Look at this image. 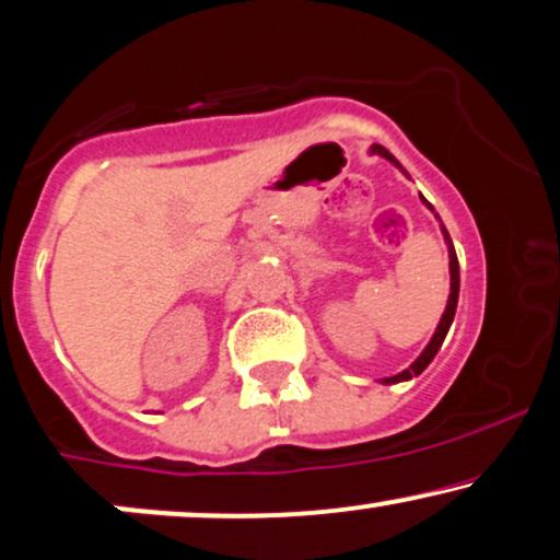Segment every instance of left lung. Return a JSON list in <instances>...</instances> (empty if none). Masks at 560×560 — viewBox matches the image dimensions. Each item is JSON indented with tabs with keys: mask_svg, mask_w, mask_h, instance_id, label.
Masks as SVG:
<instances>
[{
	"mask_svg": "<svg viewBox=\"0 0 560 560\" xmlns=\"http://www.w3.org/2000/svg\"><path fill=\"white\" fill-rule=\"evenodd\" d=\"M371 153H376V155H382V158H386V161L389 163H395L399 171H402L405 174V168L402 165H399V161L395 155L389 153V150L386 148H382V144H371ZM407 176V174H405ZM423 199V197H420ZM425 202V199H423ZM428 205V202H425ZM431 207V205H428ZM433 210V207H431ZM439 218V215H436ZM441 220V218H439ZM441 233H444V241H446V248H448V275H452V288H448V301H446V308H444V314H441V322H439V327H436V332H433V337H431V342L425 345V350L423 353H420L416 361H412V365L410 369H405L402 374H397V376H389V378H382L384 384H397V382H407V378H412V376H418V374H423L425 371V365L433 361V358H436V353H439V348H441V342H444V337H446V332H448V327H452V322H454V314H457V301H459V261H457V252H454V244H452V238H448V233H446V228L441 225Z\"/></svg>",
	"mask_w": 560,
	"mask_h": 560,
	"instance_id": "8db88e82",
	"label": "left lung"
}]
</instances>
